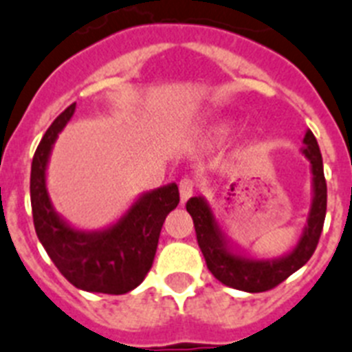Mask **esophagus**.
Instances as JSON below:
<instances>
[{
  "instance_id": "34e87169",
  "label": "esophagus",
  "mask_w": 352,
  "mask_h": 352,
  "mask_svg": "<svg viewBox=\"0 0 352 352\" xmlns=\"http://www.w3.org/2000/svg\"><path fill=\"white\" fill-rule=\"evenodd\" d=\"M179 191H180V201L186 204L188 198L195 193V180L189 179V177H184V179L179 182Z\"/></svg>"
}]
</instances>
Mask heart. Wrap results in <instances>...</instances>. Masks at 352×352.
I'll return each mask as SVG.
<instances>
[{
  "label": "heart",
  "instance_id": "b5f03b06",
  "mask_svg": "<svg viewBox=\"0 0 352 352\" xmlns=\"http://www.w3.org/2000/svg\"><path fill=\"white\" fill-rule=\"evenodd\" d=\"M228 129H230V124L228 122H219L216 127H214V133L218 134V136H223V134H227Z\"/></svg>",
  "mask_w": 352,
  "mask_h": 352
}]
</instances>
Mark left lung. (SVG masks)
Returning <instances> with one entry per match:
<instances>
[{
    "label": "left lung",
    "instance_id": "8db88e82",
    "mask_svg": "<svg viewBox=\"0 0 352 352\" xmlns=\"http://www.w3.org/2000/svg\"><path fill=\"white\" fill-rule=\"evenodd\" d=\"M303 143L301 154L308 159L311 172V204L298 243L285 255L278 258H258L252 255L228 237L206 198L193 197L186 204V209L193 218L198 246L204 253L207 269L223 285L244 292H264L280 285L290 274L303 267L316 252L326 218L328 189L324 179L322 155L310 129L305 133Z\"/></svg>",
    "mask_w": 352,
    "mask_h": 352
}]
</instances>
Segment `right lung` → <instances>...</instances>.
Here are the masks:
<instances>
[{"label":"right lung","mask_w":352,"mask_h":352,"mask_svg":"<svg viewBox=\"0 0 352 352\" xmlns=\"http://www.w3.org/2000/svg\"><path fill=\"white\" fill-rule=\"evenodd\" d=\"M74 111L76 102L51 124L33 155L30 197L36 237L58 271L76 289L125 294L136 289L151 271L166 214L179 204V188L170 182L142 193L117 221L100 230L72 227L53 207L45 172L58 134Z\"/></svg>","instance_id":"right-lung-1"}]
</instances>
